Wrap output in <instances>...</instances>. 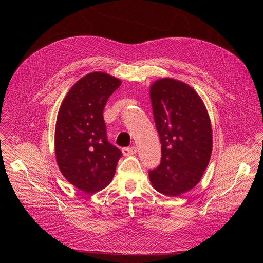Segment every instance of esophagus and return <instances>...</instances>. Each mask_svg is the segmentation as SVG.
<instances>
[{"label": "esophagus", "instance_id": "esophagus-1", "mask_svg": "<svg viewBox=\"0 0 263 263\" xmlns=\"http://www.w3.org/2000/svg\"><path fill=\"white\" fill-rule=\"evenodd\" d=\"M137 153V148L135 146H132V147H126V148H122V154L123 156H131V155H134Z\"/></svg>", "mask_w": 263, "mask_h": 263}]
</instances>
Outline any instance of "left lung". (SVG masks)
Masks as SVG:
<instances>
[{"mask_svg":"<svg viewBox=\"0 0 263 263\" xmlns=\"http://www.w3.org/2000/svg\"><path fill=\"white\" fill-rule=\"evenodd\" d=\"M156 128L160 136V166L149 172L161 194L176 197L198 184L212 154V127L197 91L186 83L162 78L150 85Z\"/></svg>","mask_w":263,"mask_h":263,"instance_id":"1","label":"left lung"}]
</instances>
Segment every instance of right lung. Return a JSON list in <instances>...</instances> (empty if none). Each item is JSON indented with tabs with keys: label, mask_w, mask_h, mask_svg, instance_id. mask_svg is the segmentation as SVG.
<instances>
[{
	"label": "right lung",
	"mask_w": 263,
	"mask_h": 263,
	"mask_svg": "<svg viewBox=\"0 0 263 263\" xmlns=\"http://www.w3.org/2000/svg\"><path fill=\"white\" fill-rule=\"evenodd\" d=\"M121 81L101 71L87 73L69 89L55 124V158L62 175L92 194L112 181L121 151L106 140L103 108Z\"/></svg>",
	"instance_id": "right-lung-1"
}]
</instances>
